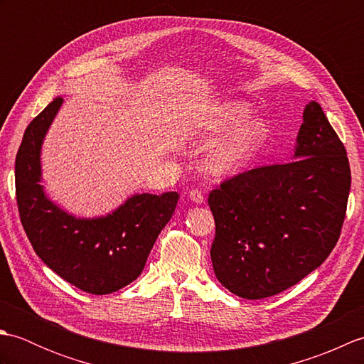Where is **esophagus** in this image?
Here are the masks:
<instances>
[{"instance_id":"1","label":"esophagus","mask_w":364,"mask_h":364,"mask_svg":"<svg viewBox=\"0 0 364 364\" xmlns=\"http://www.w3.org/2000/svg\"><path fill=\"white\" fill-rule=\"evenodd\" d=\"M188 197H189L194 203H202V202H203V194H202V191H198V189L189 191Z\"/></svg>"}]
</instances>
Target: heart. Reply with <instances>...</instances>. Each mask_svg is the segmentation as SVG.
I'll return each instance as SVG.
<instances>
[{"label":"heart","mask_w":364,"mask_h":364,"mask_svg":"<svg viewBox=\"0 0 364 364\" xmlns=\"http://www.w3.org/2000/svg\"><path fill=\"white\" fill-rule=\"evenodd\" d=\"M249 106L241 102L223 103L206 115L200 123L205 133L218 136L228 133L213 146L208 164L215 172H231L241 167L266 137V125L259 119H250Z\"/></svg>","instance_id":"b5f03b06"}]
</instances>
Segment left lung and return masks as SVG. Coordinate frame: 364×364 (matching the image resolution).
Wrapping results in <instances>:
<instances>
[{
	"instance_id": "left-lung-1",
	"label": "left lung",
	"mask_w": 364,
	"mask_h": 364,
	"mask_svg": "<svg viewBox=\"0 0 364 364\" xmlns=\"http://www.w3.org/2000/svg\"><path fill=\"white\" fill-rule=\"evenodd\" d=\"M296 156L230 176L208 197L214 274L242 299L272 297L299 283L341 235L350 166L319 103L305 107Z\"/></svg>"
}]
</instances>
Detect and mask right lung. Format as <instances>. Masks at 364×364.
Returning a JSON list of instances; mask_svg holds the SVG:
<instances>
[{
  "instance_id": "1",
  "label": "right lung",
  "mask_w": 364,
  "mask_h": 364,
  "mask_svg": "<svg viewBox=\"0 0 364 364\" xmlns=\"http://www.w3.org/2000/svg\"><path fill=\"white\" fill-rule=\"evenodd\" d=\"M63 105L58 97L29 123L15 158V196L21 225L37 257L60 278L95 296L111 294L142 274L180 196L141 194L100 219H75L45 197L41 146Z\"/></svg>"
}]
</instances>
